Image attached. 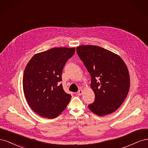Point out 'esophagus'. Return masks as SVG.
<instances>
[{"instance_id":"esophagus-1","label":"esophagus","mask_w":148,"mask_h":148,"mask_svg":"<svg viewBox=\"0 0 148 148\" xmlns=\"http://www.w3.org/2000/svg\"><path fill=\"white\" fill-rule=\"evenodd\" d=\"M83 91L82 90V89H79V90L77 92V95L81 96L82 94H83Z\"/></svg>"}]
</instances>
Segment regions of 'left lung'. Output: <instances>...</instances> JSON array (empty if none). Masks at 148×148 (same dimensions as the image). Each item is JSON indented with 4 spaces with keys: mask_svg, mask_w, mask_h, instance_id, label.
<instances>
[{
    "mask_svg": "<svg viewBox=\"0 0 148 148\" xmlns=\"http://www.w3.org/2000/svg\"><path fill=\"white\" fill-rule=\"evenodd\" d=\"M77 52L90 73L95 102L88 106L94 114L109 115L122 105L129 91L130 75L119 56L99 46L77 47Z\"/></svg>",
    "mask_w": 148,
    "mask_h": 148,
    "instance_id": "obj_1",
    "label": "left lung"
}]
</instances>
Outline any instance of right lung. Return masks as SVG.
I'll return each mask as SVG.
<instances>
[{"label": "right lung", "instance_id": "obj_1", "mask_svg": "<svg viewBox=\"0 0 148 148\" xmlns=\"http://www.w3.org/2000/svg\"><path fill=\"white\" fill-rule=\"evenodd\" d=\"M75 48L56 47L35 54L24 71L23 88L29 106L42 117L54 119L66 108L71 95L62 84V73Z\"/></svg>", "mask_w": 148, "mask_h": 148}]
</instances>
